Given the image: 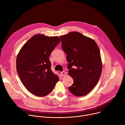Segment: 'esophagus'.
<instances>
[{"label":"esophagus","mask_w":125,"mask_h":125,"mask_svg":"<svg viewBox=\"0 0 125 125\" xmlns=\"http://www.w3.org/2000/svg\"><path fill=\"white\" fill-rule=\"evenodd\" d=\"M61 75H62V76H63L66 75V73L65 72H64V71L62 72H61Z\"/></svg>","instance_id":"obj_1"}]
</instances>
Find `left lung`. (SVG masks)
<instances>
[{"label": "left lung", "instance_id": "obj_1", "mask_svg": "<svg viewBox=\"0 0 125 125\" xmlns=\"http://www.w3.org/2000/svg\"><path fill=\"white\" fill-rule=\"evenodd\" d=\"M60 37L67 55L69 74L73 80L69 90L74 95L84 96L94 88L100 78L102 62L99 48L93 39L79 32Z\"/></svg>", "mask_w": 125, "mask_h": 125}]
</instances>
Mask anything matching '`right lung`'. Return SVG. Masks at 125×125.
<instances>
[{
	"mask_svg": "<svg viewBox=\"0 0 125 125\" xmlns=\"http://www.w3.org/2000/svg\"><path fill=\"white\" fill-rule=\"evenodd\" d=\"M61 42L57 36L37 34L21 47L16 58V70L26 89L38 97L49 94L59 78L51 70L49 57Z\"/></svg>",
	"mask_w": 125,
	"mask_h": 125,
	"instance_id": "right-lung-1",
	"label": "right lung"
}]
</instances>
